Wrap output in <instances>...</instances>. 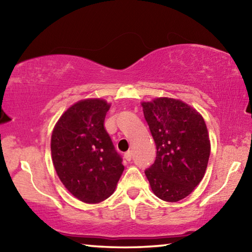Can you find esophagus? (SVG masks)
Listing matches in <instances>:
<instances>
[{"instance_id":"34e87169","label":"esophagus","mask_w":252,"mask_h":252,"mask_svg":"<svg viewBox=\"0 0 252 252\" xmlns=\"http://www.w3.org/2000/svg\"><path fill=\"white\" fill-rule=\"evenodd\" d=\"M125 158H126V161H130L132 159V151H126L125 153Z\"/></svg>"}]
</instances>
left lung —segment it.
<instances>
[{"label": "left lung", "mask_w": 252, "mask_h": 252, "mask_svg": "<svg viewBox=\"0 0 252 252\" xmlns=\"http://www.w3.org/2000/svg\"><path fill=\"white\" fill-rule=\"evenodd\" d=\"M157 157L144 173L158 198L177 202L189 195L207 170L210 140L203 118L180 100L157 97L142 102Z\"/></svg>", "instance_id": "obj_1"}]
</instances>
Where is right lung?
<instances>
[{
    "instance_id": "add662e5",
    "label": "right lung",
    "mask_w": 252,
    "mask_h": 252,
    "mask_svg": "<svg viewBox=\"0 0 252 252\" xmlns=\"http://www.w3.org/2000/svg\"><path fill=\"white\" fill-rule=\"evenodd\" d=\"M110 106L101 99L76 102L59 119L51 136L52 161L60 180L85 203L108 199L125 170L104 127Z\"/></svg>"
}]
</instances>
